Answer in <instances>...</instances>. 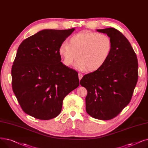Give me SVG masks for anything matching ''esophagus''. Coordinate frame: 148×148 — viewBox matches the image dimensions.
<instances>
[{
	"label": "esophagus",
	"mask_w": 148,
	"mask_h": 148,
	"mask_svg": "<svg viewBox=\"0 0 148 148\" xmlns=\"http://www.w3.org/2000/svg\"><path fill=\"white\" fill-rule=\"evenodd\" d=\"M83 74H81V73H79V80H80L81 79H82V77H83Z\"/></svg>",
	"instance_id": "obj_1"
}]
</instances>
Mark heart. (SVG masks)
Here are the masks:
<instances>
[{
    "label": "heart",
    "mask_w": 148,
    "mask_h": 148,
    "mask_svg": "<svg viewBox=\"0 0 148 148\" xmlns=\"http://www.w3.org/2000/svg\"><path fill=\"white\" fill-rule=\"evenodd\" d=\"M112 41L108 35L83 31L62 43L59 54L64 64L71 66L78 58L75 67L80 70L92 72L102 67L110 56L112 50Z\"/></svg>",
    "instance_id": "obj_1"
}]
</instances>
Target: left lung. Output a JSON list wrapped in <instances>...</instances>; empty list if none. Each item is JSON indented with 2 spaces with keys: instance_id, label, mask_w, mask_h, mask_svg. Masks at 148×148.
Returning <instances> with one entry per match:
<instances>
[{
  "instance_id": "1",
  "label": "left lung",
  "mask_w": 148,
  "mask_h": 148,
  "mask_svg": "<svg viewBox=\"0 0 148 148\" xmlns=\"http://www.w3.org/2000/svg\"><path fill=\"white\" fill-rule=\"evenodd\" d=\"M112 41V50L104 65L84 75L80 84L87 89L86 110L92 117L109 120L130 102L138 80V60L130 42L114 28L97 29Z\"/></svg>"
}]
</instances>
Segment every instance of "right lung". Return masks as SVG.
I'll list each match as a JSON object with an SVG mask.
<instances>
[{
    "label": "right lung",
    "instance_id": "1",
    "mask_svg": "<svg viewBox=\"0 0 148 148\" xmlns=\"http://www.w3.org/2000/svg\"><path fill=\"white\" fill-rule=\"evenodd\" d=\"M74 30H42L18 47L11 69L12 90L22 110L35 118L56 117L64 98L79 86L78 73L62 64L59 54Z\"/></svg>",
    "mask_w": 148,
    "mask_h": 148
}]
</instances>
